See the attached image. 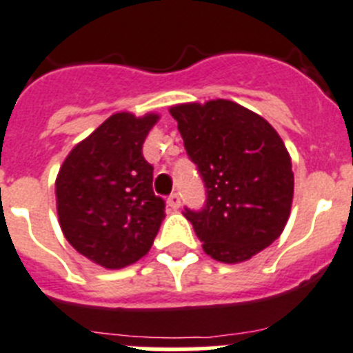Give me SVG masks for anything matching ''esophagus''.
Returning <instances> with one entry per match:
<instances>
[{"label": "esophagus", "instance_id": "esophagus-1", "mask_svg": "<svg viewBox=\"0 0 353 353\" xmlns=\"http://www.w3.org/2000/svg\"><path fill=\"white\" fill-rule=\"evenodd\" d=\"M167 204H168V208H170V210H179V206H181V197L177 194H172L170 195V197L167 199Z\"/></svg>", "mask_w": 353, "mask_h": 353}]
</instances>
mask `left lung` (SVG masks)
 <instances>
[{
	"instance_id": "1",
	"label": "left lung",
	"mask_w": 353,
	"mask_h": 353,
	"mask_svg": "<svg viewBox=\"0 0 353 353\" xmlns=\"http://www.w3.org/2000/svg\"><path fill=\"white\" fill-rule=\"evenodd\" d=\"M208 199L185 211L214 261H249L277 240L290 219L291 156L268 121L228 99L170 106Z\"/></svg>"
}]
</instances>
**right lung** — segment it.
Segmentation results:
<instances>
[{
	"mask_svg": "<svg viewBox=\"0 0 353 353\" xmlns=\"http://www.w3.org/2000/svg\"><path fill=\"white\" fill-rule=\"evenodd\" d=\"M158 113H113L76 143L58 170V222L81 256L108 270L145 256L165 219L142 147Z\"/></svg>",
	"mask_w": 353,
	"mask_h": 353,
	"instance_id": "right-lung-1",
	"label": "right lung"
}]
</instances>
